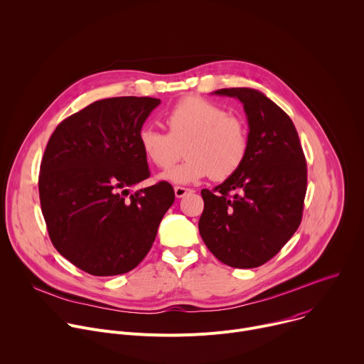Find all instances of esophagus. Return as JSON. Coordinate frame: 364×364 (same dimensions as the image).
Segmentation results:
<instances>
[{
	"instance_id": "obj_1",
	"label": "esophagus",
	"mask_w": 364,
	"mask_h": 364,
	"mask_svg": "<svg viewBox=\"0 0 364 364\" xmlns=\"http://www.w3.org/2000/svg\"><path fill=\"white\" fill-rule=\"evenodd\" d=\"M174 193H176V197H177V198H181V197H184L187 193H190V188L177 186V187H174Z\"/></svg>"
}]
</instances>
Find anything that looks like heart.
Returning <instances> with one entry per match:
<instances>
[{"label": "heart", "mask_w": 364, "mask_h": 364, "mask_svg": "<svg viewBox=\"0 0 364 364\" xmlns=\"http://www.w3.org/2000/svg\"><path fill=\"white\" fill-rule=\"evenodd\" d=\"M164 122L168 134L151 127H142L138 132L144 157L160 170L174 166L184 146L186 161L163 173L161 180L190 184L212 176L223 181L245 164L249 152L247 127L216 103L198 96L184 97L164 115Z\"/></svg>", "instance_id": "obj_1"}]
</instances>
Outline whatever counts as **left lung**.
<instances>
[{
  "mask_svg": "<svg viewBox=\"0 0 364 364\" xmlns=\"http://www.w3.org/2000/svg\"><path fill=\"white\" fill-rule=\"evenodd\" d=\"M243 103L249 152L240 170L220 186L201 190L203 242L232 268L268 262L298 229L306 193V163L291 118L262 92L230 87L215 92Z\"/></svg>",
  "mask_w": 364,
  "mask_h": 364,
  "instance_id": "left-lung-1",
  "label": "left lung"
}]
</instances>
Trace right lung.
Wrapping results in <instances>:
<instances>
[{"mask_svg": "<svg viewBox=\"0 0 364 364\" xmlns=\"http://www.w3.org/2000/svg\"><path fill=\"white\" fill-rule=\"evenodd\" d=\"M160 103L146 96L96 100L60 122L47 142L38 193L48 236L90 275L134 269L174 203L167 181L129 190L149 177L138 132Z\"/></svg>", "mask_w": 364, "mask_h": 364, "instance_id": "obj_1", "label": "right lung"}]
</instances>
